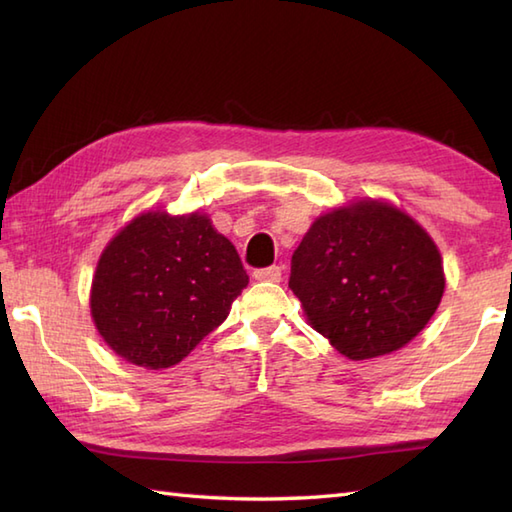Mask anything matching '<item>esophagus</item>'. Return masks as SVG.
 Segmentation results:
<instances>
[{
    "label": "esophagus",
    "mask_w": 512,
    "mask_h": 512,
    "mask_svg": "<svg viewBox=\"0 0 512 512\" xmlns=\"http://www.w3.org/2000/svg\"><path fill=\"white\" fill-rule=\"evenodd\" d=\"M257 281H273V284H279L281 281V266H270V268H259L253 275Z\"/></svg>",
    "instance_id": "obj_1"
}]
</instances>
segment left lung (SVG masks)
<instances>
[{"mask_svg": "<svg viewBox=\"0 0 512 512\" xmlns=\"http://www.w3.org/2000/svg\"><path fill=\"white\" fill-rule=\"evenodd\" d=\"M442 255L398 206L354 200L319 215L292 255L290 288L308 323L350 361L405 347L444 295Z\"/></svg>", "mask_w": 512, "mask_h": 512, "instance_id": "8db88e82", "label": "left lung"}]
</instances>
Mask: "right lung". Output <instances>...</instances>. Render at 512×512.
Wrapping results in <instances>:
<instances>
[{
  "mask_svg": "<svg viewBox=\"0 0 512 512\" xmlns=\"http://www.w3.org/2000/svg\"><path fill=\"white\" fill-rule=\"evenodd\" d=\"M246 284L235 246L209 215L145 211L103 248L90 312L103 341L127 363L165 369L228 317Z\"/></svg>",
  "mask_w": 512,
  "mask_h": 512,
  "instance_id": "add662e5",
  "label": "right lung"
}]
</instances>
